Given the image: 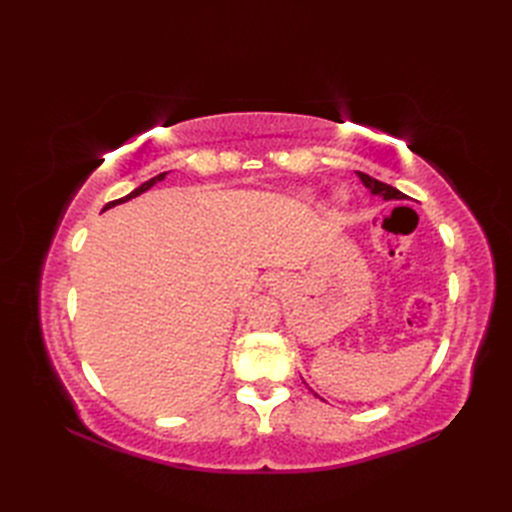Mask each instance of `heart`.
<instances>
[{"mask_svg":"<svg viewBox=\"0 0 512 512\" xmlns=\"http://www.w3.org/2000/svg\"><path fill=\"white\" fill-rule=\"evenodd\" d=\"M303 196H305V198H314V194H312V192H305ZM337 200H344V194H337Z\"/></svg>","mask_w":512,"mask_h":512,"instance_id":"b5f03b06","label":"heart"}]
</instances>
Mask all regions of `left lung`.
<instances>
[{
	"label": "left lung",
	"mask_w": 512,
	"mask_h": 512,
	"mask_svg": "<svg viewBox=\"0 0 512 512\" xmlns=\"http://www.w3.org/2000/svg\"><path fill=\"white\" fill-rule=\"evenodd\" d=\"M359 177H361L363 185L369 190L371 196H380L382 200H408V196L404 192H399L397 188H393V185H386V183H382V181H378L374 177H369L365 173H359Z\"/></svg>",
	"instance_id": "obj_1"
}]
</instances>
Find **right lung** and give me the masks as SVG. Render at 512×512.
<instances>
[{
  "mask_svg": "<svg viewBox=\"0 0 512 512\" xmlns=\"http://www.w3.org/2000/svg\"><path fill=\"white\" fill-rule=\"evenodd\" d=\"M166 175L168 173H160V175H156V177H151L149 181H145V183H141L138 185V188H134L128 196H123V198H119V200H111V203H106L104 205V209L102 211H106V209H111V207H117V205H121V203H128V200H132V198H136V196H141L143 192H147V190H151L153 185H156L158 181H164L166 179Z\"/></svg>",
  "mask_w": 512,
  "mask_h": 512,
  "instance_id": "right-lung-1",
  "label": "right lung"
}]
</instances>
